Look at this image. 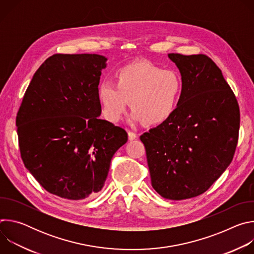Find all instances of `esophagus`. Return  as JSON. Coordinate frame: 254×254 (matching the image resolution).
<instances>
[{
    "label": "esophagus",
    "mask_w": 254,
    "mask_h": 254,
    "mask_svg": "<svg viewBox=\"0 0 254 254\" xmlns=\"http://www.w3.org/2000/svg\"><path fill=\"white\" fill-rule=\"evenodd\" d=\"M127 133H128V139H129V140H133V139H135V138L137 137L136 133L133 132V131H131V130H128Z\"/></svg>",
    "instance_id": "34e87169"
}]
</instances>
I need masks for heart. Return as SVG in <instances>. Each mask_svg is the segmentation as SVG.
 Segmentation results:
<instances>
[{"instance_id":"heart-1","label":"heart","mask_w":254,"mask_h":254,"mask_svg":"<svg viewBox=\"0 0 254 254\" xmlns=\"http://www.w3.org/2000/svg\"><path fill=\"white\" fill-rule=\"evenodd\" d=\"M116 83L103 81L97 88L102 113L114 123L123 118L130 101L132 120L149 126L162 124L175 113L184 90V79L178 70L150 62L124 66L118 71Z\"/></svg>"}]
</instances>
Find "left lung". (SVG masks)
I'll use <instances>...</instances> for the list:
<instances>
[{"label": "left lung", "mask_w": 254, "mask_h": 254, "mask_svg": "<svg viewBox=\"0 0 254 254\" xmlns=\"http://www.w3.org/2000/svg\"><path fill=\"white\" fill-rule=\"evenodd\" d=\"M184 79L175 113L139 138L152 186L184 200L206 192L230 165L238 141L237 99L220 68L205 54L170 53Z\"/></svg>", "instance_id": "obj_1"}]
</instances>
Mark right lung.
<instances>
[{"instance_id": "obj_1", "label": "right lung", "mask_w": 254, "mask_h": 254, "mask_svg": "<svg viewBox=\"0 0 254 254\" xmlns=\"http://www.w3.org/2000/svg\"><path fill=\"white\" fill-rule=\"evenodd\" d=\"M106 58L54 54L35 72L16 118L21 158L49 193L83 200L98 193L127 131L99 120Z\"/></svg>"}]
</instances>
